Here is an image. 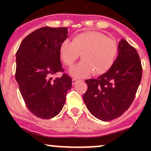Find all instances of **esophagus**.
I'll list each match as a JSON object with an SVG mask.
<instances>
[{
  "mask_svg": "<svg viewBox=\"0 0 151 151\" xmlns=\"http://www.w3.org/2000/svg\"><path fill=\"white\" fill-rule=\"evenodd\" d=\"M77 81H78V80H77V79H72V85H75L76 83H77Z\"/></svg>",
  "mask_w": 151,
  "mask_h": 151,
  "instance_id": "1",
  "label": "esophagus"
}]
</instances>
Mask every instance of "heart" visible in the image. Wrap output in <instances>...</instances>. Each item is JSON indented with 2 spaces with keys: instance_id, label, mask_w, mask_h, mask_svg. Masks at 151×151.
I'll return each instance as SVG.
<instances>
[{
  "instance_id": "heart-1",
  "label": "heart",
  "mask_w": 151,
  "mask_h": 151,
  "mask_svg": "<svg viewBox=\"0 0 151 151\" xmlns=\"http://www.w3.org/2000/svg\"><path fill=\"white\" fill-rule=\"evenodd\" d=\"M81 54L83 60L70 68L71 75L84 77L93 71L94 74H104L115 62L118 44L99 32L86 31L76 35L73 42L66 39L60 45V57L67 66H71Z\"/></svg>"
}]
</instances>
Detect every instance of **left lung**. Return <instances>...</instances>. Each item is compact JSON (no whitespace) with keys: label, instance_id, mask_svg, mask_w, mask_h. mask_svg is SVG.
Here are the masks:
<instances>
[{"label":"left lung","instance_id":"1","mask_svg":"<svg viewBox=\"0 0 151 151\" xmlns=\"http://www.w3.org/2000/svg\"><path fill=\"white\" fill-rule=\"evenodd\" d=\"M111 68L97 79L87 80L83 100L89 112L102 121L122 115L134 101L142 79V65L137 50L125 39L118 46Z\"/></svg>","mask_w":151,"mask_h":151}]
</instances>
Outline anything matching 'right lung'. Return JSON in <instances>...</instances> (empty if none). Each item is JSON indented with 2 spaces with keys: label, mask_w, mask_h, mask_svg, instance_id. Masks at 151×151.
<instances>
[{
  "label": "right lung",
  "mask_w": 151,
  "mask_h": 151,
  "mask_svg": "<svg viewBox=\"0 0 151 151\" xmlns=\"http://www.w3.org/2000/svg\"><path fill=\"white\" fill-rule=\"evenodd\" d=\"M68 28L43 27L22 40L16 53L15 79L29 110L38 118L50 119L60 113L72 85L63 71L60 47L68 38Z\"/></svg>",
  "instance_id": "1"
}]
</instances>
